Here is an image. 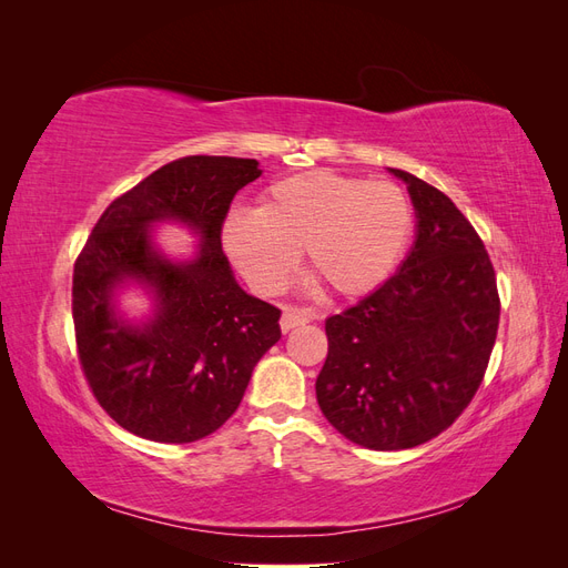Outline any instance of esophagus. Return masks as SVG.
<instances>
[{"mask_svg":"<svg viewBox=\"0 0 568 568\" xmlns=\"http://www.w3.org/2000/svg\"><path fill=\"white\" fill-rule=\"evenodd\" d=\"M313 320V313L307 311V307H296V305H286L284 313H282V320H280V326L282 332L286 334L288 329H294V326H301L305 322Z\"/></svg>","mask_w":568,"mask_h":568,"instance_id":"obj_1","label":"esophagus"}]
</instances>
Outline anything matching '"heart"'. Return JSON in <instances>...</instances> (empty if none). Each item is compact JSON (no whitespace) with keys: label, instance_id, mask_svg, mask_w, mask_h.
<instances>
[{"label":"heart","instance_id":"b5f03b06","mask_svg":"<svg viewBox=\"0 0 568 568\" xmlns=\"http://www.w3.org/2000/svg\"><path fill=\"white\" fill-rule=\"evenodd\" d=\"M415 232V211L393 182L305 173L274 182L261 209L232 211L222 242L255 286L280 291L305 251L313 277L343 298L379 288Z\"/></svg>","mask_w":568,"mask_h":568}]
</instances>
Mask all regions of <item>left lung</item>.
I'll return each instance as SVG.
<instances>
[{"label":"left lung","mask_w":568,"mask_h":568,"mask_svg":"<svg viewBox=\"0 0 568 568\" xmlns=\"http://www.w3.org/2000/svg\"><path fill=\"white\" fill-rule=\"evenodd\" d=\"M417 211L400 270L326 320L322 415L369 450H407L445 432L476 395L500 324L490 255L436 186L390 168Z\"/></svg>","instance_id":"1"}]
</instances>
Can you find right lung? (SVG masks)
<instances>
[{"instance_id":"obj_1","label":"right lung","mask_w":568,"mask_h":568,"mask_svg":"<svg viewBox=\"0 0 568 568\" xmlns=\"http://www.w3.org/2000/svg\"><path fill=\"white\" fill-rule=\"evenodd\" d=\"M257 178L255 159H178L111 201L78 255L73 322L84 379L134 436L194 443L217 432L282 336V311L234 282L220 239L232 199ZM161 219L200 232L194 262L173 264L152 248L148 227ZM130 278L158 298L140 327L112 311L114 288Z\"/></svg>"}]
</instances>
